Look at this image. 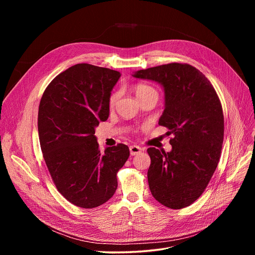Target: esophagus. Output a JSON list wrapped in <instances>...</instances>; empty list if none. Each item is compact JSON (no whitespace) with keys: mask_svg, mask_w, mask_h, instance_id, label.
Instances as JSON below:
<instances>
[{"mask_svg":"<svg viewBox=\"0 0 255 255\" xmlns=\"http://www.w3.org/2000/svg\"><path fill=\"white\" fill-rule=\"evenodd\" d=\"M129 149H130V154L131 155H137L142 151V148L140 146H138V145H131Z\"/></svg>","mask_w":255,"mask_h":255,"instance_id":"esophagus-1","label":"esophagus"}]
</instances>
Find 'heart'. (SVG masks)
I'll list each match as a JSON object with an SVG mask.
<instances>
[{
    "label": "heart",
    "instance_id": "b5f03b06",
    "mask_svg": "<svg viewBox=\"0 0 255 255\" xmlns=\"http://www.w3.org/2000/svg\"><path fill=\"white\" fill-rule=\"evenodd\" d=\"M134 92H135L136 97L139 99V98H141L145 95H147V94L152 93V92H156V91L149 85L143 84V83H138L134 87ZM119 97H120V92L119 91H115L110 95V97H109V102H108L109 108L113 109L116 106Z\"/></svg>",
    "mask_w": 255,
    "mask_h": 255
}]
</instances>
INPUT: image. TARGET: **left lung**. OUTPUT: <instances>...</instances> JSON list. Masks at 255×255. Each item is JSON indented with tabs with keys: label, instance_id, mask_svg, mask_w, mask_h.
I'll use <instances>...</instances> for the list:
<instances>
[{
	"label": "left lung",
	"instance_id": "obj_1",
	"mask_svg": "<svg viewBox=\"0 0 255 255\" xmlns=\"http://www.w3.org/2000/svg\"><path fill=\"white\" fill-rule=\"evenodd\" d=\"M134 77L162 85L165 109L158 124L172 135L170 152L147 149L151 159L147 172L150 192L167 208H186L204 193L221 156V101L203 72L188 63L141 69Z\"/></svg>",
	"mask_w": 255,
	"mask_h": 255
}]
</instances>
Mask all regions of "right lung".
Here are the masks:
<instances>
[{
	"mask_svg": "<svg viewBox=\"0 0 255 255\" xmlns=\"http://www.w3.org/2000/svg\"><path fill=\"white\" fill-rule=\"evenodd\" d=\"M120 77L117 70L78 63L51 81L39 104V141L53 184L84 209L113 197L117 172L130 155L122 143L102 152L95 136L109 117V97Z\"/></svg>",
	"mask_w": 255,
	"mask_h": 255,
	"instance_id": "1",
	"label": "right lung"
}]
</instances>
